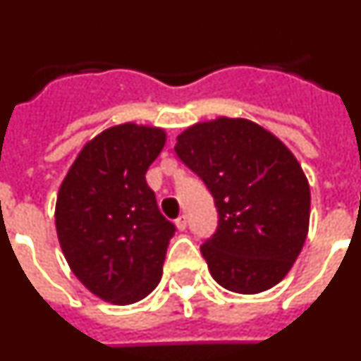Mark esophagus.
<instances>
[{
    "mask_svg": "<svg viewBox=\"0 0 361 361\" xmlns=\"http://www.w3.org/2000/svg\"><path fill=\"white\" fill-rule=\"evenodd\" d=\"M177 228L180 229V231H184V229L188 228V216L186 215H180L177 219Z\"/></svg>",
    "mask_w": 361,
    "mask_h": 361,
    "instance_id": "1",
    "label": "esophagus"
}]
</instances>
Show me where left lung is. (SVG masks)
<instances>
[{
  "label": "left lung",
  "mask_w": 361,
  "mask_h": 361,
  "mask_svg": "<svg viewBox=\"0 0 361 361\" xmlns=\"http://www.w3.org/2000/svg\"><path fill=\"white\" fill-rule=\"evenodd\" d=\"M175 152L215 199L219 228L200 245L215 282L238 295L275 288L304 247L311 215L291 149L253 121L216 117L177 135Z\"/></svg>",
  "instance_id": "left-lung-1"
}]
</instances>
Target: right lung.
Returning <instances> with one entry per match:
<instances>
[{
    "instance_id": "add662e5",
    "label": "right lung",
    "mask_w": 361,
    "mask_h": 361,
    "mask_svg": "<svg viewBox=\"0 0 361 361\" xmlns=\"http://www.w3.org/2000/svg\"><path fill=\"white\" fill-rule=\"evenodd\" d=\"M164 145L159 126H110L82 146L59 186L63 255L79 282L110 304H135L161 282L175 226L159 212L146 171Z\"/></svg>"
}]
</instances>
